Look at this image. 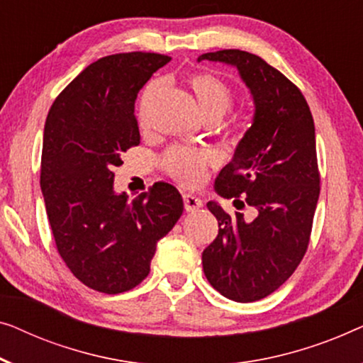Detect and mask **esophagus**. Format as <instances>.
Returning a JSON list of instances; mask_svg holds the SVG:
<instances>
[{"instance_id": "1", "label": "esophagus", "mask_w": 363, "mask_h": 363, "mask_svg": "<svg viewBox=\"0 0 363 363\" xmlns=\"http://www.w3.org/2000/svg\"><path fill=\"white\" fill-rule=\"evenodd\" d=\"M182 199H184V207H186L187 212H196L203 206L202 199H199L197 196H192V194H184Z\"/></svg>"}]
</instances>
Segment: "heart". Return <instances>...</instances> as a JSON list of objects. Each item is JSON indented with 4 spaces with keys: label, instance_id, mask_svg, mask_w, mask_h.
<instances>
[{
    "label": "heart",
    "instance_id": "1",
    "mask_svg": "<svg viewBox=\"0 0 363 363\" xmlns=\"http://www.w3.org/2000/svg\"><path fill=\"white\" fill-rule=\"evenodd\" d=\"M191 86L196 95L199 108L206 118H218L230 110L233 105V91L227 84L211 74H196L191 77ZM161 89L160 82H152L143 91L140 100V120L145 123L146 111L151 101ZM216 152L211 150H192V147L174 146L162 156V167L172 179L184 184V186H197L203 181L208 166L216 162Z\"/></svg>",
    "mask_w": 363,
    "mask_h": 363
}]
</instances>
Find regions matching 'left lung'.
I'll list each match as a JSON object with an SVG mask.
<instances>
[{"label":"left lung","instance_id":"1","mask_svg":"<svg viewBox=\"0 0 363 363\" xmlns=\"http://www.w3.org/2000/svg\"><path fill=\"white\" fill-rule=\"evenodd\" d=\"M197 60L235 65L253 95V123L218 172L216 191L237 208L253 207L257 217L245 220L208 202L218 235L202 253L213 289L253 303L277 291L308 250L320 192L314 120L298 86L258 55L223 49Z\"/></svg>","mask_w":363,"mask_h":363}]
</instances>
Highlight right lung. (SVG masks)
Here are the masks:
<instances>
[{"label":"right lung","instance_id":"right-lung-1","mask_svg":"<svg viewBox=\"0 0 363 363\" xmlns=\"http://www.w3.org/2000/svg\"><path fill=\"white\" fill-rule=\"evenodd\" d=\"M169 55H106L75 77L50 106L44 126L40 191L60 258L79 281L125 293L150 274L156 243L184 211L179 191L156 182L128 202L113 191L121 156L140 145L138 91Z\"/></svg>","mask_w":363,"mask_h":363}]
</instances>
